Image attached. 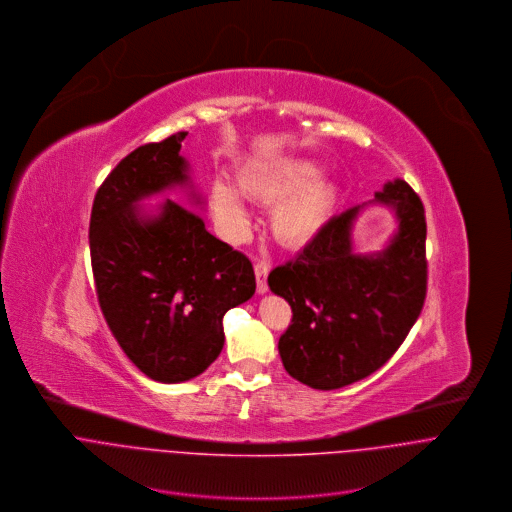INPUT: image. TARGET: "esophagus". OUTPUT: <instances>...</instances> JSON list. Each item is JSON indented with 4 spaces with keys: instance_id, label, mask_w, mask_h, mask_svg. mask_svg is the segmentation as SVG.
<instances>
[{
    "instance_id": "esophagus-1",
    "label": "esophagus",
    "mask_w": 512,
    "mask_h": 512,
    "mask_svg": "<svg viewBox=\"0 0 512 512\" xmlns=\"http://www.w3.org/2000/svg\"><path fill=\"white\" fill-rule=\"evenodd\" d=\"M268 272H270V268L266 266V264H262V262H256L254 264V274H256V290H258V294H266L268 292Z\"/></svg>"
}]
</instances>
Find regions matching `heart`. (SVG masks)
<instances>
[{
	"mask_svg": "<svg viewBox=\"0 0 512 512\" xmlns=\"http://www.w3.org/2000/svg\"><path fill=\"white\" fill-rule=\"evenodd\" d=\"M319 175L321 167L313 159L292 155L250 159L236 171L238 187L224 177L212 181L214 220L228 240H242L250 230V214L242 197L246 195L272 206L270 230L282 246H309L323 234L339 206L337 183Z\"/></svg>",
	"mask_w": 512,
	"mask_h": 512,
	"instance_id": "b5f03b06",
	"label": "heart"
}]
</instances>
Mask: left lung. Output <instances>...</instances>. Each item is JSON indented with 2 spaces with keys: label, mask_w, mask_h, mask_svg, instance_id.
Instances as JSON below:
<instances>
[{
  "label": "left lung",
  "mask_w": 512,
  "mask_h": 512,
  "mask_svg": "<svg viewBox=\"0 0 512 512\" xmlns=\"http://www.w3.org/2000/svg\"><path fill=\"white\" fill-rule=\"evenodd\" d=\"M371 202L398 228L377 253L354 252L352 228ZM426 216L418 193L393 179L375 199L335 216L294 260L268 276L292 309L278 341L284 369L313 389H339L377 371L418 321L426 298Z\"/></svg>",
  "instance_id": "1"
}]
</instances>
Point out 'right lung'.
I'll use <instances>...</instances> for the list:
<instances>
[{
    "instance_id": "1",
    "label": "right lung",
    "mask_w": 512,
    "mask_h": 512,
    "mask_svg": "<svg viewBox=\"0 0 512 512\" xmlns=\"http://www.w3.org/2000/svg\"><path fill=\"white\" fill-rule=\"evenodd\" d=\"M185 135L129 153L98 187L88 228L100 311L125 355L159 383L206 371L224 347V315L256 290L252 262L191 212L203 197L179 155ZM167 190H183L184 206L142 210Z\"/></svg>"
}]
</instances>
